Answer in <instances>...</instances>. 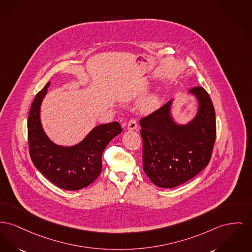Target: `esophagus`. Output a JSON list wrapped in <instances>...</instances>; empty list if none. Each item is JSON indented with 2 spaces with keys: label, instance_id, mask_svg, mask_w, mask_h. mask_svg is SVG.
<instances>
[{
  "label": "esophagus",
  "instance_id": "1",
  "mask_svg": "<svg viewBox=\"0 0 252 252\" xmlns=\"http://www.w3.org/2000/svg\"><path fill=\"white\" fill-rule=\"evenodd\" d=\"M127 129L128 130H137L138 129V124L134 119H131L127 124Z\"/></svg>",
  "mask_w": 252,
  "mask_h": 252
}]
</instances>
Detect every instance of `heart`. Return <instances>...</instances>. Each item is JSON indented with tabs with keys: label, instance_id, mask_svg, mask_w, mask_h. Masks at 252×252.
<instances>
[{
	"label": "heart",
	"instance_id": "obj_1",
	"mask_svg": "<svg viewBox=\"0 0 252 252\" xmlns=\"http://www.w3.org/2000/svg\"><path fill=\"white\" fill-rule=\"evenodd\" d=\"M150 88V82L146 78H142L138 81H136L133 85L126 90V92L124 95L125 101H130L140 96L141 94L145 93ZM161 104V96L159 93L153 92L146 96L140 104V107L143 111H152L156 108H158Z\"/></svg>",
	"mask_w": 252,
	"mask_h": 252
}]
</instances>
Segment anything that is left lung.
Returning <instances> with one entry per match:
<instances>
[{
	"mask_svg": "<svg viewBox=\"0 0 252 252\" xmlns=\"http://www.w3.org/2000/svg\"><path fill=\"white\" fill-rule=\"evenodd\" d=\"M188 94L195 98L197 110L185 124L173 117L175 99L140 120L144 171L159 188L172 189L188 182L211 157L216 138L211 99L203 88H194Z\"/></svg>",
	"mask_w": 252,
	"mask_h": 252,
	"instance_id": "8db88e82",
	"label": "left lung"
}]
</instances>
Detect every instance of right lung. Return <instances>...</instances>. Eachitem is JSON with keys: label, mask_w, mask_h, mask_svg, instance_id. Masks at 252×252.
<instances>
[{"label": "right lung", "mask_w": 252, "mask_h": 252, "mask_svg": "<svg viewBox=\"0 0 252 252\" xmlns=\"http://www.w3.org/2000/svg\"><path fill=\"white\" fill-rule=\"evenodd\" d=\"M49 86L50 82L35 96L30 107V157L36 168L54 185L65 190H79L100 175L104 148L122 132V127L117 122L99 125L73 146L55 144L45 133L41 121V106Z\"/></svg>", "instance_id": "1"}]
</instances>
